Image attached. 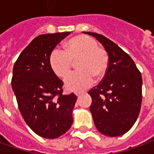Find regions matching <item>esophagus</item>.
Masks as SVG:
<instances>
[{
    "mask_svg": "<svg viewBox=\"0 0 154 154\" xmlns=\"http://www.w3.org/2000/svg\"><path fill=\"white\" fill-rule=\"evenodd\" d=\"M75 94L77 97H79V96H80L82 94H81V93H75Z\"/></svg>",
    "mask_w": 154,
    "mask_h": 154,
    "instance_id": "esophagus-1",
    "label": "esophagus"
}]
</instances>
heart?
I'll use <instances>...</instances> for the list:
<instances>
[{"label":"heart","mask_w":154,"mask_h":154,"mask_svg":"<svg viewBox=\"0 0 154 154\" xmlns=\"http://www.w3.org/2000/svg\"><path fill=\"white\" fill-rule=\"evenodd\" d=\"M96 40L86 35H79L69 39L66 51L56 49L51 52L49 63L54 74L60 78L66 77L71 70L73 62L77 63V71L65 79L68 91L79 92L88 88L94 77L103 78L108 68V56L103 48L97 47Z\"/></svg>","instance_id":"1"}]
</instances>
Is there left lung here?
Segmentation results:
<instances>
[{"instance_id": "left-lung-1", "label": "left lung", "mask_w": 154, "mask_h": 154, "mask_svg": "<svg viewBox=\"0 0 154 154\" xmlns=\"http://www.w3.org/2000/svg\"><path fill=\"white\" fill-rule=\"evenodd\" d=\"M108 54V68L99 85L91 88L90 112L97 131L106 136L125 134L139 116L142 103V76L134 60L102 34L87 32Z\"/></svg>"}]
</instances>
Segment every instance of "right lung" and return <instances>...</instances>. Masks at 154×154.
<instances>
[{
	"mask_svg": "<svg viewBox=\"0 0 154 154\" xmlns=\"http://www.w3.org/2000/svg\"><path fill=\"white\" fill-rule=\"evenodd\" d=\"M69 32L42 34L23 49L13 68L11 85L27 125L46 139H56L73 124L75 94L63 95V82L51 69L53 49Z\"/></svg>",
	"mask_w": 154,
	"mask_h": 154,
	"instance_id": "1",
	"label": "right lung"
}]
</instances>
